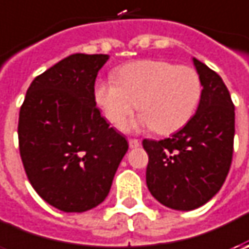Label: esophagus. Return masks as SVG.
Masks as SVG:
<instances>
[{
  "label": "esophagus",
  "mask_w": 249,
  "mask_h": 249,
  "mask_svg": "<svg viewBox=\"0 0 249 249\" xmlns=\"http://www.w3.org/2000/svg\"><path fill=\"white\" fill-rule=\"evenodd\" d=\"M130 148H137L140 147V141L137 139H129Z\"/></svg>",
  "instance_id": "esophagus-1"
}]
</instances>
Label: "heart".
Listing matches in <instances>:
<instances>
[{
    "label": "heart",
    "mask_w": 249,
    "mask_h": 249,
    "mask_svg": "<svg viewBox=\"0 0 249 249\" xmlns=\"http://www.w3.org/2000/svg\"><path fill=\"white\" fill-rule=\"evenodd\" d=\"M116 77L98 79L92 90L97 107L116 127L139 105L141 115L130 122L127 129L152 127L167 134L186 124L201 98V79L184 65L142 59L119 68Z\"/></svg>",
    "instance_id": "1"
}]
</instances>
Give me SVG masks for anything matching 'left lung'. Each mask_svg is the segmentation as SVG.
Here are the masks:
<instances>
[{"mask_svg": "<svg viewBox=\"0 0 249 249\" xmlns=\"http://www.w3.org/2000/svg\"><path fill=\"white\" fill-rule=\"evenodd\" d=\"M202 91L196 115L169 139L144 140L147 186L162 205L193 211L225 183L234 142V105L222 77L193 58Z\"/></svg>", "mask_w": 249, "mask_h": 249, "instance_id": "1", "label": "left lung"}]
</instances>
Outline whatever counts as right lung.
<instances>
[{
	"label": "right lung",
	"instance_id": "1",
	"mask_svg": "<svg viewBox=\"0 0 249 249\" xmlns=\"http://www.w3.org/2000/svg\"><path fill=\"white\" fill-rule=\"evenodd\" d=\"M109 55L73 53L37 76L19 112L24 172L36 193L63 212H86L109 194L126 139L101 116L92 95Z\"/></svg>",
	"mask_w": 249,
	"mask_h": 249
}]
</instances>
